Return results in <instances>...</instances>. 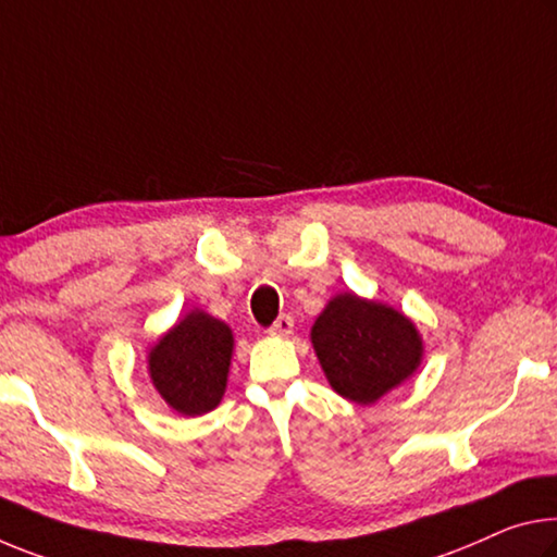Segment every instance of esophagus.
I'll return each instance as SVG.
<instances>
[{"label": "esophagus", "mask_w": 557, "mask_h": 557, "mask_svg": "<svg viewBox=\"0 0 557 557\" xmlns=\"http://www.w3.org/2000/svg\"><path fill=\"white\" fill-rule=\"evenodd\" d=\"M293 326H295L293 317L280 314L277 320H275V324L270 326V334H272V337H289V334H293Z\"/></svg>", "instance_id": "1"}]
</instances>
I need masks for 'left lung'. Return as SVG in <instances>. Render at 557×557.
I'll list each match as a JSON object with an SVG mask.
<instances>
[{"label": "left lung", "instance_id": "8db88e82", "mask_svg": "<svg viewBox=\"0 0 557 557\" xmlns=\"http://www.w3.org/2000/svg\"><path fill=\"white\" fill-rule=\"evenodd\" d=\"M326 382L342 399L372 406L419 372L423 339L396 307L355 293L334 295L310 332Z\"/></svg>", "mask_w": 557, "mask_h": 557}]
</instances>
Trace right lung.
<instances>
[{"instance_id":"add662e5","label":"right lung","mask_w":557,"mask_h":557,"mask_svg":"<svg viewBox=\"0 0 557 557\" xmlns=\"http://www.w3.org/2000/svg\"><path fill=\"white\" fill-rule=\"evenodd\" d=\"M233 351L231 326L213 314L190 310L148 349V376L173 411L202 417L223 399Z\"/></svg>"}]
</instances>
